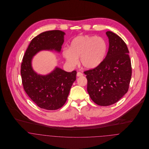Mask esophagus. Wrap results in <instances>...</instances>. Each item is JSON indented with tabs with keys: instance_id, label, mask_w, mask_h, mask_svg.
I'll return each mask as SVG.
<instances>
[{
	"instance_id": "34e87169",
	"label": "esophagus",
	"mask_w": 149,
	"mask_h": 149,
	"mask_svg": "<svg viewBox=\"0 0 149 149\" xmlns=\"http://www.w3.org/2000/svg\"><path fill=\"white\" fill-rule=\"evenodd\" d=\"M83 75V74L81 73V72H78L77 73V77H80V76H82Z\"/></svg>"
}]
</instances>
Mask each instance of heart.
<instances>
[{
    "instance_id": "1",
    "label": "heart",
    "mask_w": 149,
    "mask_h": 149,
    "mask_svg": "<svg viewBox=\"0 0 149 149\" xmlns=\"http://www.w3.org/2000/svg\"><path fill=\"white\" fill-rule=\"evenodd\" d=\"M107 52L106 41L101 37L83 36H77L72 40L69 48L63 50V56L71 65L78 63L88 69H93L100 64Z\"/></svg>"
}]
</instances>
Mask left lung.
<instances>
[{"label": "left lung", "instance_id": "1", "mask_svg": "<svg viewBox=\"0 0 149 149\" xmlns=\"http://www.w3.org/2000/svg\"><path fill=\"white\" fill-rule=\"evenodd\" d=\"M109 48L106 58L97 67L84 72L87 91L96 104L108 106L118 102L127 92L132 74L129 51L117 34L106 32Z\"/></svg>", "mask_w": 149, "mask_h": 149}]
</instances>
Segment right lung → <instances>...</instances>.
<instances>
[{"label": "right lung", "mask_w": 149, "mask_h": 149, "mask_svg": "<svg viewBox=\"0 0 149 149\" xmlns=\"http://www.w3.org/2000/svg\"><path fill=\"white\" fill-rule=\"evenodd\" d=\"M65 34L60 30L40 34L31 40L23 57L21 74L24 90L38 106L45 109L56 110L64 106L77 72H67L56 67L47 75L38 74L33 69L32 58L43 50L60 52Z\"/></svg>", "instance_id": "obj_1"}]
</instances>
